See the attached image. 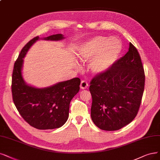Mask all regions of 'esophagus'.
I'll use <instances>...</instances> for the list:
<instances>
[{
  "label": "esophagus",
  "mask_w": 160,
  "mask_h": 160,
  "mask_svg": "<svg viewBox=\"0 0 160 160\" xmlns=\"http://www.w3.org/2000/svg\"><path fill=\"white\" fill-rule=\"evenodd\" d=\"M88 83L86 81L82 80L81 82V84H80V88H81V89H82V90L86 89V88H88Z\"/></svg>",
  "instance_id": "obj_1"
}]
</instances>
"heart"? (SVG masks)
Segmentation results:
<instances>
[{
	"label": "heart",
	"mask_w": 160,
	"mask_h": 160,
	"mask_svg": "<svg viewBox=\"0 0 160 160\" xmlns=\"http://www.w3.org/2000/svg\"><path fill=\"white\" fill-rule=\"evenodd\" d=\"M122 51V45L116 38L94 37L82 45L77 57L82 62H90L92 72L101 74L108 71L117 62Z\"/></svg>",
	"instance_id": "heart-1"
}]
</instances>
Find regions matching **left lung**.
<instances>
[{
	"instance_id": "8db88e82",
	"label": "left lung",
	"mask_w": 160,
	"mask_h": 160,
	"mask_svg": "<svg viewBox=\"0 0 160 160\" xmlns=\"http://www.w3.org/2000/svg\"><path fill=\"white\" fill-rule=\"evenodd\" d=\"M145 74L137 48L129 43L128 51L105 73L90 82L91 117L102 130L117 131L137 115L144 90Z\"/></svg>"
}]
</instances>
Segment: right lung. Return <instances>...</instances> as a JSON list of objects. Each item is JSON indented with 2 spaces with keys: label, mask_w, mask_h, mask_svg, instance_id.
I'll use <instances>...</instances> for the list:
<instances>
[{
  "label": "right lung",
  "mask_w": 160,
  "mask_h": 160,
  "mask_svg": "<svg viewBox=\"0 0 160 160\" xmlns=\"http://www.w3.org/2000/svg\"><path fill=\"white\" fill-rule=\"evenodd\" d=\"M39 39L30 40L23 47L16 61L12 77V99L19 113L29 125L39 130L62 127L68 118L70 101L80 90V79L74 78L45 88L28 86L23 79V58L30 47ZM64 39L62 34L45 38V40Z\"/></svg>",
  "instance_id": "right-lung-1"
}]
</instances>
